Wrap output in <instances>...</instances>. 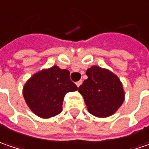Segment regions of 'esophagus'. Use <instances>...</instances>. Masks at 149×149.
<instances>
[{
    "label": "esophagus",
    "mask_w": 149,
    "mask_h": 149,
    "mask_svg": "<svg viewBox=\"0 0 149 149\" xmlns=\"http://www.w3.org/2000/svg\"><path fill=\"white\" fill-rule=\"evenodd\" d=\"M82 83H83V81H82V80H79L78 82H77V83H76V85H77V87H79Z\"/></svg>",
    "instance_id": "obj_1"
}]
</instances>
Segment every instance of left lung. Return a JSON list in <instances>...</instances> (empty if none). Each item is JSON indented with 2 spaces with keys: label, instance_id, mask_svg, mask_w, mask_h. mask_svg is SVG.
Returning <instances> with one entry per match:
<instances>
[{
  "label": "left lung",
  "instance_id": "8db88e82",
  "mask_svg": "<svg viewBox=\"0 0 149 149\" xmlns=\"http://www.w3.org/2000/svg\"><path fill=\"white\" fill-rule=\"evenodd\" d=\"M88 79L78 88L87 109L98 117L113 115L124 101V91L120 79L108 70L92 66L86 72Z\"/></svg>",
  "mask_w": 149,
  "mask_h": 149
}]
</instances>
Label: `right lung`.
I'll return each instance as SVG.
<instances>
[{"label": "right lung", "instance_id": "1", "mask_svg": "<svg viewBox=\"0 0 149 149\" xmlns=\"http://www.w3.org/2000/svg\"><path fill=\"white\" fill-rule=\"evenodd\" d=\"M77 90L66 69L54 66L34 74L23 88V97L31 110L42 118L60 114L66 93Z\"/></svg>", "mask_w": 149, "mask_h": 149}]
</instances>
